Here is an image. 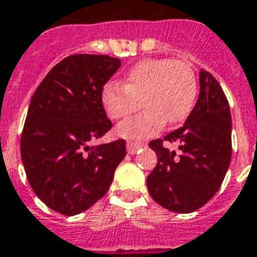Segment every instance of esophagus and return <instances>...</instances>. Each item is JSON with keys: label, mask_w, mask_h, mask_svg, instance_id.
Returning a JSON list of instances; mask_svg holds the SVG:
<instances>
[{"label": "esophagus", "mask_w": 257, "mask_h": 257, "mask_svg": "<svg viewBox=\"0 0 257 257\" xmlns=\"http://www.w3.org/2000/svg\"><path fill=\"white\" fill-rule=\"evenodd\" d=\"M141 147H143V143H141V142L129 141L128 143H126V150H128L129 154H135Z\"/></svg>", "instance_id": "1"}]
</instances>
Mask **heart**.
<instances>
[{"label": "heart", "mask_w": 257, "mask_h": 257, "mask_svg": "<svg viewBox=\"0 0 257 257\" xmlns=\"http://www.w3.org/2000/svg\"><path fill=\"white\" fill-rule=\"evenodd\" d=\"M197 96V80L192 66L184 61L150 58L138 62L128 71L123 85L107 83L101 103L107 115L123 119L141 107L135 118L118 126V134L131 139H145L166 125L179 123L191 114Z\"/></svg>", "instance_id": "heart-1"}]
</instances>
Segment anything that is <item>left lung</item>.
I'll use <instances>...</instances> for the list:
<instances>
[{"label": "left lung", "instance_id": "8db88e82", "mask_svg": "<svg viewBox=\"0 0 257 257\" xmlns=\"http://www.w3.org/2000/svg\"><path fill=\"white\" fill-rule=\"evenodd\" d=\"M200 93L184 126L164 136L179 145L177 154L163 139L149 143L157 164L147 177L149 193L174 213H192L220 189L231 161V112L228 100L214 76L202 69Z\"/></svg>", "mask_w": 257, "mask_h": 257}]
</instances>
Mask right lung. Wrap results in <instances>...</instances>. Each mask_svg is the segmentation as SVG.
<instances>
[{
  "label": "right lung",
  "mask_w": 257,
  "mask_h": 257,
  "mask_svg": "<svg viewBox=\"0 0 257 257\" xmlns=\"http://www.w3.org/2000/svg\"><path fill=\"white\" fill-rule=\"evenodd\" d=\"M119 66L110 55H69L43 79L29 105L21 138L25 172L41 202L64 216L101 199L126 156L123 139L90 145L112 126L101 91Z\"/></svg>",
  "instance_id": "right-lung-1"
}]
</instances>
